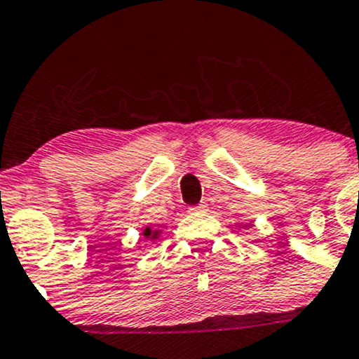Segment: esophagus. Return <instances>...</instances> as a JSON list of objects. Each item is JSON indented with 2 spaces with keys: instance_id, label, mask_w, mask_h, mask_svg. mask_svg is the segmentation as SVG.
<instances>
[{
  "instance_id": "obj_1",
  "label": "esophagus",
  "mask_w": 359,
  "mask_h": 359,
  "mask_svg": "<svg viewBox=\"0 0 359 359\" xmlns=\"http://www.w3.org/2000/svg\"><path fill=\"white\" fill-rule=\"evenodd\" d=\"M207 209V204H204V202H202V204H198V205H194L191 207V212H204V210Z\"/></svg>"
}]
</instances>
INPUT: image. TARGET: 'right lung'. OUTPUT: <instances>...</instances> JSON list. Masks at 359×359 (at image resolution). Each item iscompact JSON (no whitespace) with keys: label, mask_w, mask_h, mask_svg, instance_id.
I'll use <instances>...</instances> for the list:
<instances>
[{"label":"right lung","mask_w":359,"mask_h":359,"mask_svg":"<svg viewBox=\"0 0 359 359\" xmlns=\"http://www.w3.org/2000/svg\"><path fill=\"white\" fill-rule=\"evenodd\" d=\"M158 233H161V231L152 230L150 226H145V230H143V236H145V238H150V240H157Z\"/></svg>","instance_id":"add662e5"}]
</instances>
